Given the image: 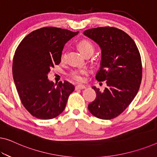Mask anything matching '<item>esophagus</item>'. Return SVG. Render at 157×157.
<instances>
[{
	"mask_svg": "<svg viewBox=\"0 0 157 157\" xmlns=\"http://www.w3.org/2000/svg\"><path fill=\"white\" fill-rule=\"evenodd\" d=\"M86 88V86L84 85H77L76 86V90H82V89H85Z\"/></svg>",
	"mask_w": 157,
	"mask_h": 157,
	"instance_id": "34e87169",
	"label": "esophagus"
}]
</instances>
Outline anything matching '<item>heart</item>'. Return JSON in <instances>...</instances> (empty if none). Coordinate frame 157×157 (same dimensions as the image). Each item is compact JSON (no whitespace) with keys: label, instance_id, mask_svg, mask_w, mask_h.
Masks as SVG:
<instances>
[{"label":"heart","instance_id":"1","mask_svg":"<svg viewBox=\"0 0 157 157\" xmlns=\"http://www.w3.org/2000/svg\"><path fill=\"white\" fill-rule=\"evenodd\" d=\"M78 48L80 51L83 53L84 55L88 53V52H93L94 48L91 43L86 40H82L78 43ZM65 58H66V53L63 52L61 56V60L62 61H64ZM88 74V70L87 69H76V70L72 71L70 74V77L74 79V81H83V75Z\"/></svg>","mask_w":157,"mask_h":157}]
</instances>
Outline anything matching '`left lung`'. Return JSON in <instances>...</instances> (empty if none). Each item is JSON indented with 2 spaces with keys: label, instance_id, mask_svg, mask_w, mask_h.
Masks as SVG:
<instances>
[{
  "label": "left lung",
  "instance_id": "8db88e82",
  "mask_svg": "<svg viewBox=\"0 0 157 157\" xmlns=\"http://www.w3.org/2000/svg\"><path fill=\"white\" fill-rule=\"evenodd\" d=\"M83 34L101 49L100 67L95 78L106 81L107 87L97 93L88 110L101 119L117 117L136 97L142 81V62L134 40L124 31L114 27H98L86 30Z\"/></svg>",
  "mask_w": 157,
  "mask_h": 157
}]
</instances>
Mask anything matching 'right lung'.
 Returning a JSON list of instances; mask_svg holds the SVG:
<instances>
[{"label":"right lung","mask_w":157,"mask_h":157,"mask_svg":"<svg viewBox=\"0 0 157 157\" xmlns=\"http://www.w3.org/2000/svg\"><path fill=\"white\" fill-rule=\"evenodd\" d=\"M78 33L56 27L40 28L26 36L17 48L13 79L21 103L33 117L53 119L66 107L74 85L67 81L54 84L48 74L61 62L65 43Z\"/></svg>","instance_id":"obj_1"}]
</instances>
